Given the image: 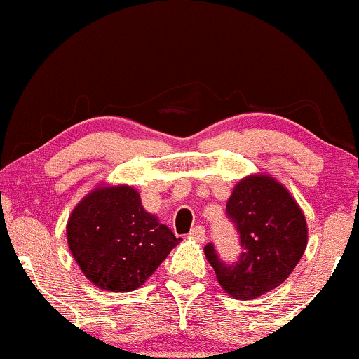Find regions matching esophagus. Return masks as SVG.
Here are the masks:
<instances>
[{
  "label": "esophagus",
  "mask_w": 359,
  "mask_h": 359,
  "mask_svg": "<svg viewBox=\"0 0 359 359\" xmlns=\"http://www.w3.org/2000/svg\"><path fill=\"white\" fill-rule=\"evenodd\" d=\"M190 237H193L195 241H198V243H203L205 241V229L201 227V225H195V227L190 231Z\"/></svg>",
  "instance_id": "34e87169"
}]
</instances>
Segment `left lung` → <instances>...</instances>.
<instances>
[{"label":"left lung","mask_w":359,"mask_h":359,"mask_svg":"<svg viewBox=\"0 0 359 359\" xmlns=\"http://www.w3.org/2000/svg\"><path fill=\"white\" fill-rule=\"evenodd\" d=\"M225 213L239 233V257L225 263L215 245H205L225 292L251 300L283 283L307 245L305 217L283 184L269 176L243 180L233 188Z\"/></svg>","instance_id":"obj_1"}]
</instances>
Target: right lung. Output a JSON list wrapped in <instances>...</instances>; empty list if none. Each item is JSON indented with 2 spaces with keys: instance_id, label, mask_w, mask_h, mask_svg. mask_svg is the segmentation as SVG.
Masks as SVG:
<instances>
[{
  "instance_id": "right-lung-1",
  "label": "right lung",
  "mask_w": 359,
  "mask_h": 359,
  "mask_svg": "<svg viewBox=\"0 0 359 359\" xmlns=\"http://www.w3.org/2000/svg\"><path fill=\"white\" fill-rule=\"evenodd\" d=\"M147 213L130 187L98 188L71 213L67 243L84 276L98 288H139L180 243Z\"/></svg>"
}]
</instances>
